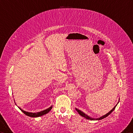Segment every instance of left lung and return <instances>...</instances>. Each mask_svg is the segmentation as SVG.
Segmentation results:
<instances>
[{"mask_svg": "<svg viewBox=\"0 0 133 133\" xmlns=\"http://www.w3.org/2000/svg\"><path fill=\"white\" fill-rule=\"evenodd\" d=\"M116 105H117V104L114 107V108H112V110H111L110 112H108V113H107V114H105V115L103 116H102V117H99V118H91V117L88 116L86 114H85L84 113V112H83L82 111H80L79 110H78V109H77V108H75V109H76V110L77 111L78 113L79 114V115H80L81 116H83V117H85L86 119H88V120H102V119H103V118H105L106 117H107L109 115H110V114L112 113V112L114 111V110L115 109L116 107Z\"/></svg>", "mask_w": 133, "mask_h": 133, "instance_id": "left-lung-1", "label": "left lung"}]
</instances>
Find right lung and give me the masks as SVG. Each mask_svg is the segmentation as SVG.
Returning <instances> with one entry per match:
<instances>
[{
    "label": "right lung",
    "mask_w": 133,
    "mask_h": 133,
    "mask_svg": "<svg viewBox=\"0 0 133 133\" xmlns=\"http://www.w3.org/2000/svg\"><path fill=\"white\" fill-rule=\"evenodd\" d=\"M18 108H19V110L23 112V114H25L27 116H28L31 117H37L42 116H43L44 115H45L47 113H48V112L50 111L51 109L52 108V106L50 107L49 108L46 109V110H45L42 111H40L39 112H36V113H31V112H26V111H23V110H22V109L20 107H18Z\"/></svg>",
    "instance_id": "add662e5"
}]
</instances>
